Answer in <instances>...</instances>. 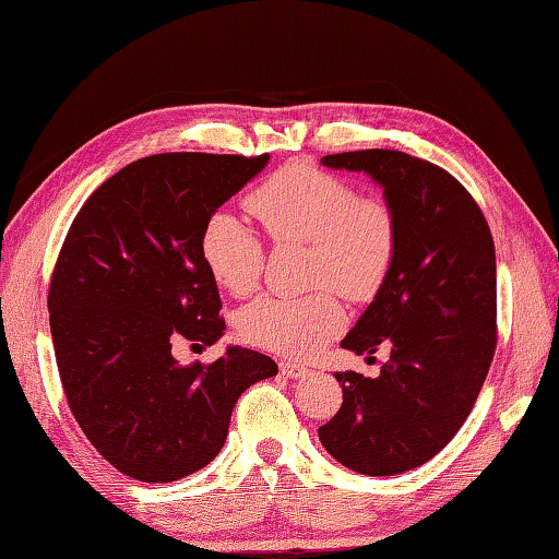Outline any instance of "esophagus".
<instances>
[{
	"mask_svg": "<svg viewBox=\"0 0 559 559\" xmlns=\"http://www.w3.org/2000/svg\"><path fill=\"white\" fill-rule=\"evenodd\" d=\"M281 373L286 376V378L298 380V378H305V376H308L310 370L305 368V366H300V364H290V360H281Z\"/></svg>",
	"mask_w": 559,
	"mask_h": 559,
	"instance_id": "obj_1",
	"label": "esophagus"
}]
</instances>
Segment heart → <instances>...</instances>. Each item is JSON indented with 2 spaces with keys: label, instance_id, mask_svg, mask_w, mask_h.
I'll use <instances>...</instances> for the list:
<instances>
[{
  "label": "heart",
  "instance_id": "obj_1",
  "mask_svg": "<svg viewBox=\"0 0 559 559\" xmlns=\"http://www.w3.org/2000/svg\"><path fill=\"white\" fill-rule=\"evenodd\" d=\"M247 211L273 245H308L312 286H332L352 300L380 290L397 249V223L380 199H360L352 183L312 164L295 162L249 193ZM201 257L217 286L249 295L264 271V247L233 213H215L201 235ZM344 324L330 290L305 298L264 295L237 314L245 342L266 352L308 358Z\"/></svg>",
  "mask_w": 559,
  "mask_h": 559
}]
</instances>
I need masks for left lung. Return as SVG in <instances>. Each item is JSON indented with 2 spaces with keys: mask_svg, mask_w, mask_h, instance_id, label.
I'll return each mask as SVG.
<instances>
[{
  "mask_svg": "<svg viewBox=\"0 0 559 559\" xmlns=\"http://www.w3.org/2000/svg\"><path fill=\"white\" fill-rule=\"evenodd\" d=\"M382 186L397 249L342 348L390 346L378 378L334 373L342 409L320 426L334 461L360 475L407 473L445 448L483 390L497 346V257L479 205L436 164L397 150L322 157Z\"/></svg>",
  "mask_w": 559,
  "mask_h": 559,
  "instance_id": "8db88e82",
  "label": "left lung"
}]
</instances>
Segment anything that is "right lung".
Wrapping results in <instances>:
<instances>
[{
    "instance_id": "add662e5",
    "label": "right lung",
    "mask_w": 559,
    "mask_h": 559,
    "mask_svg": "<svg viewBox=\"0 0 559 559\" xmlns=\"http://www.w3.org/2000/svg\"><path fill=\"white\" fill-rule=\"evenodd\" d=\"M269 155L167 152L106 179L76 213L52 271L48 312L76 424L104 461L140 483H174L221 453L239 395L278 366L227 346L181 366L171 346L225 332L201 257L205 223Z\"/></svg>"
}]
</instances>
